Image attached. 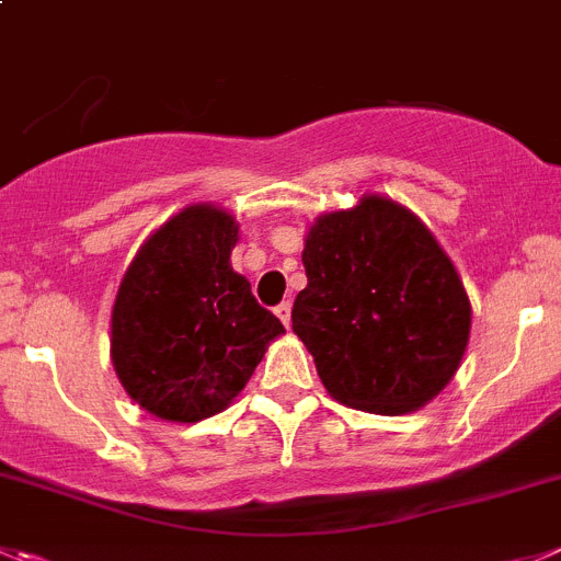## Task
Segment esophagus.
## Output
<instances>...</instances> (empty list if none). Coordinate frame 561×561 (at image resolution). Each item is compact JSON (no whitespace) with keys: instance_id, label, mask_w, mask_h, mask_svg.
<instances>
[{"instance_id":"1","label":"esophagus","mask_w":561,"mask_h":561,"mask_svg":"<svg viewBox=\"0 0 561 561\" xmlns=\"http://www.w3.org/2000/svg\"><path fill=\"white\" fill-rule=\"evenodd\" d=\"M276 318H279V321L290 329V305H287V301H282V305L276 307Z\"/></svg>"}]
</instances>
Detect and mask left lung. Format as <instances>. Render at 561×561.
I'll use <instances>...</instances> for the list:
<instances>
[{
    "mask_svg": "<svg viewBox=\"0 0 561 561\" xmlns=\"http://www.w3.org/2000/svg\"><path fill=\"white\" fill-rule=\"evenodd\" d=\"M293 332L340 404L376 415L426 407L454 379L470 340V298L426 224L365 193L316 218Z\"/></svg>",
    "mask_w": 561,
    "mask_h": 561,
    "instance_id": "8db88e82",
    "label": "left lung"
}]
</instances>
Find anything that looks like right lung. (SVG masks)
<instances>
[{
  "label": "right lung",
  "mask_w": 561,
  "mask_h": 561,
  "mask_svg": "<svg viewBox=\"0 0 561 561\" xmlns=\"http://www.w3.org/2000/svg\"><path fill=\"white\" fill-rule=\"evenodd\" d=\"M238 221L191 204L146 238L115 293L110 357L129 399L171 423L227 410L285 332L232 271Z\"/></svg>",
  "instance_id": "obj_1"
}]
</instances>
